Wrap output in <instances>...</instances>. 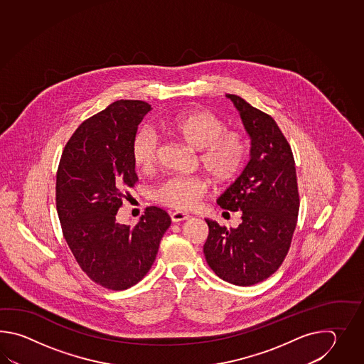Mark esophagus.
Masks as SVG:
<instances>
[{
    "label": "esophagus",
    "instance_id": "34e87169",
    "mask_svg": "<svg viewBox=\"0 0 364 364\" xmlns=\"http://www.w3.org/2000/svg\"><path fill=\"white\" fill-rule=\"evenodd\" d=\"M171 217L173 223H181V221L188 220L191 216L187 215V213H183V212H174V213H171Z\"/></svg>",
    "mask_w": 364,
    "mask_h": 364
}]
</instances>
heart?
Masks as SVG:
<instances>
[{
    "label": "heart",
    "mask_w": 364,
    "mask_h": 364,
    "mask_svg": "<svg viewBox=\"0 0 364 364\" xmlns=\"http://www.w3.org/2000/svg\"><path fill=\"white\" fill-rule=\"evenodd\" d=\"M164 132L186 146L199 151V164L215 183H230L243 171L250 140L242 129H228L226 122L207 109H190L171 117L163 124ZM132 159L139 173H149L157 160V140L148 130L140 132L132 141ZM207 193V185L193 177H173L157 186L152 199L164 207L190 210Z\"/></svg>",
    "instance_id": "heart-1"
}]
</instances>
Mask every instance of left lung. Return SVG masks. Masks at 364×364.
I'll use <instances>...</instances> for the list:
<instances>
[{
    "label": "left lung",
    "instance_id": "left-lung-1",
    "mask_svg": "<svg viewBox=\"0 0 364 364\" xmlns=\"http://www.w3.org/2000/svg\"><path fill=\"white\" fill-rule=\"evenodd\" d=\"M240 110L251 136V159L217 204L240 212L237 229L205 218L204 256L220 279L251 287L268 279L285 260L294 234L299 193L290 144L269 114L237 95H226Z\"/></svg>",
    "mask_w": 364,
    "mask_h": 364
}]
</instances>
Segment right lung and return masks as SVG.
Here are the masks:
<instances>
[{
  "mask_svg": "<svg viewBox=\"0 0 364 364\" xmlns=\"http://www.w3.org/2000/svg\"><path fill=\"white\" fill-rule=\"evenodd\" d=\"M151 110L146 101L118 100L90 117L66 143L55 179L62 234L82 271L97 285L124 290L143 279L171 226L148 207L134 228L118 224L124 190L138 181L132 146Z\"/></svg>",
  "mask_w": 364,
  "mask_h": 364,
  "instance_id": "obj_1",
  "label": "right lung"
}]
</instances>
